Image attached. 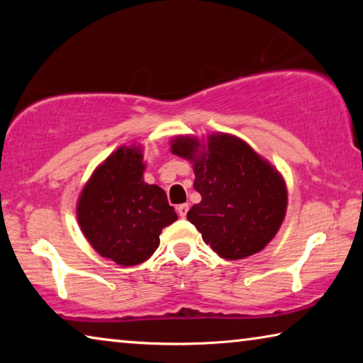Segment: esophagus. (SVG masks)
Listing matches in <instances>:
<instances>
[{"instance_id": "1", "label": "esophagus", "mask_w": 363, "mask_h": 363, "mask_svg": "<svg viewBox=\"0 0 363 363\" xmlns=\"http://www.w3.org/2000/svg\"><path fill=\"white\" fill-rule=\"evenodd\" d=\"M176 210H177V214H179L181 218H186V216H187V211H189V205H187V203L177 205Z\"/></svg>"}]
</instances>
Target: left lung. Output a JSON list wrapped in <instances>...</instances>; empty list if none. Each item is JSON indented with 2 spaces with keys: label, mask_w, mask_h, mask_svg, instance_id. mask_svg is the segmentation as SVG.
I'll return each instance as SVG.
<instances>
[{
  "label": "left lung",
  "mask_w": 363,
  "mask_h": 363,
  "mask_svg": "<svg viewBox=\"0 0 363 363\" xmlns=\"http://www.w3.org/2000/svg\"><path fill=\"white\" fill-rule=\"evenodd\" d=\"M192 138H177L171 150L194 162V189L201 201L187 219L203 242L225 259L261 251L284 223V179L248 144L229 134H213L206 152Z\"/></svg>",
  "instance_id": "left-lung-1"
}]
</instances>
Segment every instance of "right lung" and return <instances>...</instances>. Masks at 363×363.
Wrapping results in <instances>:
<instances>
[{
	"mask_svg": "<svg viewBox=\"0 0 363 363\" xmlns=\"http://www.w3.org/2000/svg\"><path fill=\"white\" fill-rule=\"evenodd\" d=\"M144 169L138 147H120L94 171L78 200L84 237L97 253L120 266L149 259L160 233L177 219L164 190L144 182Z\"/></svg>",
	"mask_w": 363,
	"mask_h": 363,
	"instance_id": "1",
	"label": "right lung"
}]
</instances>
